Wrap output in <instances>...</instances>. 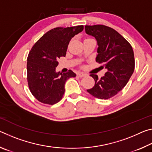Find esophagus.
<instances>
[{"label":"esophagus","mask_w":152,"mask_h":152,"mask_svg":"<svg viewBox=\"0 0 152 152\" xmlns=\"http://www.w3.org/2000/svg\"><path fill=\"white\" fill-rule=\"evenodd\" d=\"M86 76L85 74L82 73V72H79V73L77 74V76L79 77V78H82V77H84V76Z\"/></svg>","instance_id":"34e87169"}]
</instances>
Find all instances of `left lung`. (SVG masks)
<instances>
[{
	"label": "left lung",
	"instance_id": "1",
	"mask_svg": "<svg viewBox=\"0 0 152 152\" xmlns=\"http://www.w3.org/2000/svg\"><path fill=\"white\" fill-rule=\"evenodd\" d=\"M85 31L97 41L96 61L107 69L100 79L96 74L90 75L95 84L87 92L98 99H109L124 88L133 73L135 58L132 47L117 31L106 25H86Z\"/></svg>",
	"mask_w": 152,
	"mask_h": 152
}]
</instances>
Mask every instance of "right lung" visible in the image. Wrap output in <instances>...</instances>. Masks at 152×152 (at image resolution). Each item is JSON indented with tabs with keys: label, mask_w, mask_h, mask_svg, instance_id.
I'll return each instance as SVG.
<instances>
[{
	"label": "right lung",
	"mask_w": 152,
	"mask_h": 152,
	"mask_svg": "<svg viewBox=\"0 0 152 152\" xmlns=\"http://www.w3.org/2000/svg\"><path fill=\"white\" fill-rule=\"evenodd\" d=\"M83 29V25L53 28L33 45L27 57V79L31 92L38 101L53 105L62 99L66 80L76 74L70 70L56 72L58 60L65 57L70 41Z\"/></svg>",
	"instance_id": "add662e5"
}]
</instances>
